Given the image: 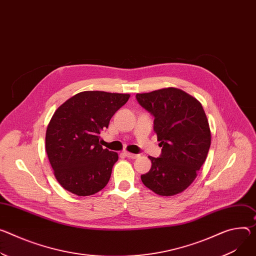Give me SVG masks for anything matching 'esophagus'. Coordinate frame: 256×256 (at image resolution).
<instances>
[{"label":"esophagus","instance_id":"1","mask_svg":"<svg viewBox=\"0 0 256 256\" xmlns=\"http://www.w3.org/2000/svg\"><path fill=\"white\" fill-rule=\"evenodd\" d=\"M124 155L128 157V158H130V159H136V158H138V154H132V153H130V152H124Z\"/></svg>","mask_w":256,"mask_h":256}]
</instances>
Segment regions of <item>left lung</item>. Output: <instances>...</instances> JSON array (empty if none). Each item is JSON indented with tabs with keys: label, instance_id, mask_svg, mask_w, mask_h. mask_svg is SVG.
<instances>
[{
	"label": "left lung",
	"instance_id": "8db88e82",
	"mask_svg": "<svg viewBox=\"0 0 256 256\" xmlns=\"http://www.w3.org/2000/svg\"><path fill=\"white\" fill-rule=\"evenodd\" d=\"M136 98L154 116L161 155L149 156L151 170L141 176L147 188L160 196H174L194 182L207 157L212 134L201 103L187 92L166 88Z\"/></svg>",
	"mask_w": 256,
	"mask_h": 256
}]
</instances>
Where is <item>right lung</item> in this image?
<instances>
[{"instance_id":"add662e5","label":"right lung","mask_w":256,"mask_h":256,"mask_svg":"<svg viewBox=\"0 0 256 256\" xmlns=\"http://www.w3.org/2000/svg\"><path fill=\"white\" fill-rule=\"evenodd\" d=\"M128 98V94L86 90L55 111L46 132V151L65 190L90 196L108 184L118 154L103 149L100 134Z\"/></svg>"}]
</instances>
